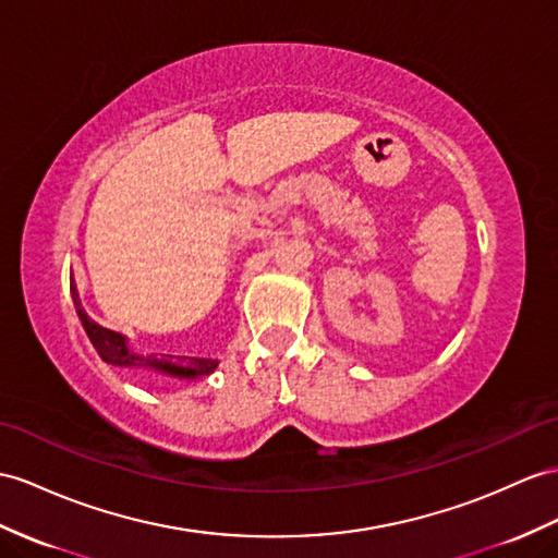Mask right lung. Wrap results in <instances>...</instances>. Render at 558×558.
Returning <instances> with one entry per match:
<instances>
[{
  "mask_svg": "<svg viewBox=\"0 0 558 558\" xmlns=\"http://www.w3.org/2000/svg\"><path fill=\"white\" fill-rule=\"evenodd\" d=\"M71 293H73V303H75V312L80 322H83L85 331L89 336L92 345L97 348L99 357L108 364H116V366H148V369L154 372H160V374H168V376H174V378H198V376H208L217 369V360H210V357H174V355H168V357H142L137 355V352L130 350V343H128V336H122L118 331H111L106 329V326L94 322L85 307H83V301H80V293H77V287H75V279L71 277Z\"/></svg>",
  "mask_w": 558,
  "mask_h": 558,
  "instance_id": "obj_1",
  "label": "right lung"
}]
</instances>
